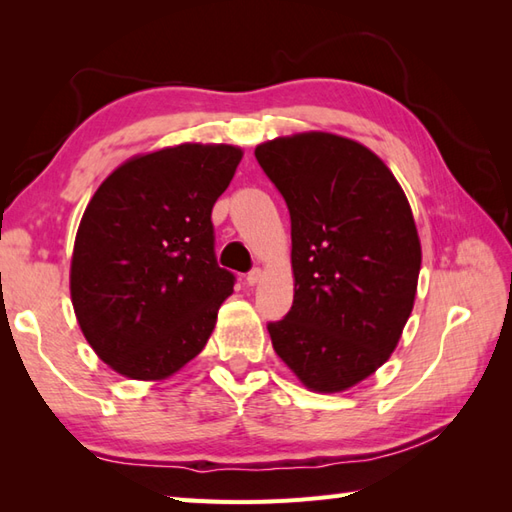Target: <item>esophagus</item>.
Listing matches in <instances>:
<instances>
[{"instance_id":"34e87169","label":"esophagus","mask_w":512,"mask_h":512,"mask_svg":"<svg viewBox=\"0 0 512 512\" xmlns=\"http://www.w3.org/2000/svg\"><path fill=\"white\" fill-rule=\"evenodd\" d=\"M262 277H264V273H262V268H253L250 270V273L246 275V284L253 288V286H257L259 281H262Z\"/></svg>"}]
</instances>
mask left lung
<instances>
[{
  "mask_svg": "<svg viewBox=\"0 0 512 512\" xmlns=\"http://www.w3.org/2000/svg\"><path fill=\"white\" fill-rule=\"evenodd\" d=\"M255 158L290 211L295 299L268 325L303 387L339 394L372 376L405 330L422 248L405 191L372 149L330 132L279 136Z\"/></svg>",
  "mask_w": 512,
  "mask_h": 512,
  "instance_id": "8db88e82",
  "label": "left lung"
}]
</instances>
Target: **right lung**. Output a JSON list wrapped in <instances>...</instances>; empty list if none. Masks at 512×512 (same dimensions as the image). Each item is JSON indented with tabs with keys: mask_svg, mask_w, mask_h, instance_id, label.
I'll return each mask as SVG.
<instances>
[{
	"mask_svg": "<svg viewBox=\"0 0 512 512\" xmlns=\"http://www.w3.org/2000/svg\"><path fill=\"white\" fill-rule=\"evenodd\" d=\"M244 151L182 143L125 160L76 231L70 297L96 356L165 380L202 352L235 277L215 262L211 211Z\"/></svg>",
	"mask_w": 512,
	"mask_h": 512,
	"instance_id": "add662e5",
	"label": "right lung"
}]
</instances>
